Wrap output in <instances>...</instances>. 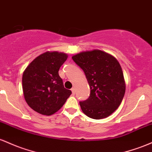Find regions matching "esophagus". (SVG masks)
<instances>
[{
	"label": "esophagus",
	"instance_id": "1",
	"mask_svg": "<svg viewBox=\"0 0 152 152\" xmlns=\"http://www.w3.org/2000/svg\"><path fill=\"white\" fill-rule=\"evenodd\" d=\"M71 90H72V94H73V95L75 94V88H72Z\"/></svg>",
	"mask_w": 152,
	"mask_h": 152
}]
</instances>
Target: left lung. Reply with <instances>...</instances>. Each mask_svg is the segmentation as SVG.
Listing matches in <instances>:
<instances>
[{
  "label": "left lung",
  "instance_id": "left-lung-1",
  "mask_svg": "<svg viewBox=\"0 0 152 152\" xmlns=\"http://www.w3.org/2000/svg\"><path fill=\"white\" fill-rule=\"evenodd\" d=\"M72 58L84 71L90 85L89 98L80 102L83 112L93 119L108 117L118 108L126 91L119 62L111 54L99 49L81 52Z\"/></svg>",
  "mask_w": 152,
  "mask_h": 152
}]
</instances>
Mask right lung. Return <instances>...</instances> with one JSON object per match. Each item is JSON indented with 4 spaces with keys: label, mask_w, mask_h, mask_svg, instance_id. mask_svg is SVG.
I'll use <instances>...</instances> for the list:
<instances>
[{
    "label": "right lung",
    "mask_w": 152,
    "mask_h": 152,
    "mask_svg": "<svg viewBox=\"0 0 152 152\" xmlns=\"http://www.w3.org/2000/svg\"><path fill=\"white\" fill-rule=\"evenodd\" d=\"M67 57L63 52H46L26 68L22 77L23 93L26 102L34 111L52 115L72 94L71 90L64 87L58 72Z\"/></svg>",
    "instance_id": "obj_1"
}]
</instances>
